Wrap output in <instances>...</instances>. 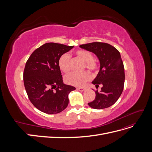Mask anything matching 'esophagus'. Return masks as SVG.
<instances>
[{
	"label": "esophagus",
	"mask_w": 152,
	"mask_h": 152,
	"mask_svg": "<svg viewBox=\"0 0 152 152\" xmlns=\"http://www.w3.org/2000/svg\"><path fill=\"white\" fill-rule=\"evenodd\" d=\"M77 90L80 91H84L86 90L85 87H77Z\"/></svg>",
	"instance_id": "1"
}]
</instances>
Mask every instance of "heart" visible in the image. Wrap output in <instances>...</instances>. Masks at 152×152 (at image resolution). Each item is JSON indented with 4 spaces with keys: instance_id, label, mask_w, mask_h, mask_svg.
<instances>
[{
    "instance_id": "obj_1",
    "label": "heart",
    "mask_w": 152,
    "mask_h": 152,
    "mask_svg": "<svg viewBox=\"0 0 152 152\" xmlns=\"http://www.w3.org/2000/svg\"><path fill=\"white\" fill-rule=\"evenodd\" d=\"M75 56L84 61V65L82 69H87L93 72H97L98 65L97 63L94 60V55L89 50H77L75 53ZM71 56L68 53L61 54L58 59V66L61 70L64 73H68L71 70ZM91 79V75L87 72H82L81 73H70L65 77L66 83L77 87L84 86L87 82Z\"/></svg>"
}]
</instances>
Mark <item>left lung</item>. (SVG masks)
<instances>
[{
    "mask_svg": "<svg viewBox=\"0 0 152 152\" xmlns=\"http://www.w3.org/2000/svg\"><path fill=\"white\" fill-rule=\"evenodd\" d=\"M80 48L94 53L100 62V70L92 82L96 88L102 86L99 92L95 91L94 99L88 103L94 109L111 107L120 97L124 86V66L118 50L112 45L94 42L80 45Z\"/></svg>",
    "mask_w": 152,
    "mask_h": 152,
    "instance_id": "8db88e82",
    "label": "left lung"
}]
</instances>
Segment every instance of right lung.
Wrapping results in <instances>:
<instances>
[{
    "instance_id": "right-lung-1",
    "label": "right lung",
    "mask_w": 152,
    "mask_h": 152,
    "mask_svg": "<svg viewBox=\"0 0 152 152\" xmlns=\"http://www.w3.org/2000/svg\"><path fill=\"white\" fill-rule=\"evenodd\" d=\"M73 46L46 43L35 49L27 60L23 82L28 97L35 108L48 114L58 113L68 104V94L75 87L63 83L58 59Z\"/></svg>"
}]
</instances>
